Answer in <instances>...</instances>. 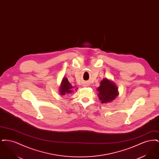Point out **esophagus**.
Segmentation results:
<instances>
[{
    "mask_svg": "<svg viewBox=\"0 0 159 159\" xmlns=\"http://www.w3.org/2000/svg\"><path fill=\"white\" fill-rule=\"evenodd\" d=\"M84 86H88V85H86V84H85V85H84Z\"/></svg>",
    "mask_w": 159,
    "mask_h": 159,
    "instance_id": "34e87169",
    "label": "esophagus"
}]
</instances>
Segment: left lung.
Returning <instances> with one entry per match:
<instances>
[{
  "mask_svg": "<svg viewBox=\"0 0 159 159\" xmlns=\"http://www.w3.org/2000/svg\"><path fill=\"white\" fill-rule=\"evenodd\" d=\"M99 99L102 104H107L113 101L119 95L118 88L113 81L103 79L100 82V86L97 89Z\"/></svg>",
  "mask_w": 159,
  "mask_h": 159,
  "instance_id": "left-lung-1",
  "label": "left lung"
}]
</instances>
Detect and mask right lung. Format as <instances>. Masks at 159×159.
Wrapping results in <instances>:
<instances>
[{"instance_id":"obj_1","label":"right lung","mask_w":159,"mask_h":159,"mask_svg":"<svg viewBox=\"0 0 159 159\" xmlns=\"http://www.w3.org/2000/svg\"><path fill=\"white\" fill-rule=\"evenodd\" d=\"M74 86H73L70 82H68L67 77H63L61 83L60 88H59V93L61 95H65L66 94H69L72 92H74ZM77 88L76 89V90Z\"/></svg>"}]
</instances>
